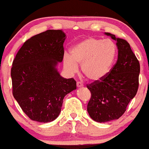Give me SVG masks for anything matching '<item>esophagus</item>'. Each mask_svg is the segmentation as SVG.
<instances>
[{"instance_id":"esophagus-1","label":"esophagus","mask_w":149,"mask_h":149,"mask_svg":"<svg viewBox=\"0 0 149 149\" xmlns=\"http://www.w3.org/2000/svg\"><path fill=\"white\" fill-rule=\"evenodd\" d=\"M77 87L78 88L82 87H83V84L81 82H80V81H77Z\"/></svg>"}]
</instances>
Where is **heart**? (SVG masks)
Instances as JSON below:
<instances>
[{"mask_svg":"<svg viewBox=\"0 0 149 149\" xmlns=\"http://www.w3.org/2000/svg\"><path fill=\"white\" fill-rule=\"evenodd\" d=\"M117 52V46L111 40L86 38L72 47L71 56L64 55V68L73 74L77 72L80 65L83 74L89 80L100 81L111 70Z\"/></svg>","mask_w":149,"mask_h":149,"instance_id":"1","label":"heart"}]
</instances>
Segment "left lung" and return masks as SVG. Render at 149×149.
I'll return each instance as SVG.
<instances>
[{
	"instance_id": "left-lung-1",
	"label": "left lung",
	"mask_w": 149,
	"mask_h": 149,
	"mask_svg": "<svg viewBox=\"0 0 149 149\" xmlns=\"http://www.w3.org/2000/svg\"><path fill=\"white\" fill-rule=\"evenodd\" d=\"M105 35L116 41L118 60L104 79L87 85L92 94L88 113L100 123L118 119L124 114L136 94L140 73L139 62L127 41L109 33Z\"/></svg>"
}]
</instances>
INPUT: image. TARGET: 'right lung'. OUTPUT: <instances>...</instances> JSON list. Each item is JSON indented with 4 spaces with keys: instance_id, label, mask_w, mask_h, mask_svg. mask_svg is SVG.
<instances>
[{
    "instance_id": "1",
    "label": "right lung",
    "mask_w": 149,
    "mask_h": 149,
    "mask_svg": "<svg viewBox=\"0 0 149 149\" xmlns=\"http://www.w3.org/2000/svg\"><path fill=\"white\" fill-rule=\"evenodd\" d=\"M66 35L48 30L25 41L11 68L13 94L31 120L47 123L60 114L63 99L77 89L73 78L66 79L57 70L63 60Z\"/></svg>"
}]
</instances>
